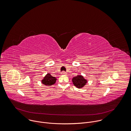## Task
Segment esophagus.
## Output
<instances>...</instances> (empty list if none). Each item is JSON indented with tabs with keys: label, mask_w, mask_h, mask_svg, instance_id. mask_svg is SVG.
<instances>
[{
	"label": "esophagus",
	"mask_w": 131,
	"mask_h": 131,
	"mask_svg": "<svg viewBox=\"0 0 131 131\" xmlns=\"http://www.w3.org/2000/svg\"><path fill=\"white\" fill-rule=\"evenodd\" d=\"M61 74L62 75H66V74H67V73H66V72H64V71H62Z\"/></svg>",
	"instance_id": "obj_1"
}]
</instances>
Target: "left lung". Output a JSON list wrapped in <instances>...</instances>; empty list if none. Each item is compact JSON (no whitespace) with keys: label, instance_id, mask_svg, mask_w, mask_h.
I'll return each instance as SVG.
<instances>
[{"label":"left lung","instance_id":"1","mask_svg":"<svg viewBox=\"0 0 131 131\" xmlns=\"http://www.w3.org/2000/svg\"><path fill=\"white\" fill-rule=\"evenodd\" d=\"M72 81L75 86L77 88H81L83 87L87 83V80H85L81 75H77L72 78Z\"/></svg>","mask_w":131,"mask_h":131}]
</instances>
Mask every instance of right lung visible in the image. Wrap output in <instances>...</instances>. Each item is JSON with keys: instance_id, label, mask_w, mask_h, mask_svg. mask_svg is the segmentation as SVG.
Returning a JSON list of instances; mask_svg holds the SVG:
<instances>
[{"instance_id": "add662e5", "label": "right lung", "mask_w": 131, "mask_h": 131, "mask_svg": "<svg viewBox=\"0 0 131 131\" xmlns=\"http://www.w3.org/2000/svg\"><path fill=\"white\" fill-rule=\"evenodd\" d=\"M56 81V78L51 76V74H48L42 80V83L47 86H50L54 84Z\"/></svg>"}]
</instances>
